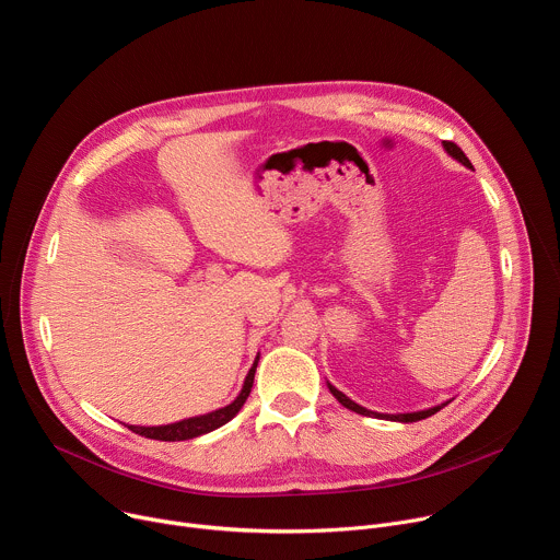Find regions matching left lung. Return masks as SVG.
<instances>
[{
	"label": "left lung",
	"instance_id": "1",
	"mask_svg": "<svg viewBox=\"0 0 560 560\" xmlns=\"http://www.w3.org/2000/svg\"><path fill=\"white\" fill-rule=\"evenodd\" d=\"M443 148H445V152L452 156V159H456L458 164H463L465 168H471V164H469V159L465 156V152L454 143V141H443ZM328 387H330V392H332V396L337 398V401L343 406V408H348V410H352V412H357V415H363V417H374V419H383V421H398V423H415V421H421V419H428V417H432V415H436L441 408H445L447 404H441V406H434V408H428V410H419V412H406V415H383V412H372V410H368V408H363V406H359V404H354L350 396H346L343 392H339L332 383H328Z\"/></svg>",
	"mask_w": 560,
	"mask_h": 560
}]
</instances>
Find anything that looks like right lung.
Here are the masks:
<instances>
[{"label": "right lung", "mask_w": 560, "mask_h": 560, "mask_svg": "<svg viewBox=\"0 0 560 560\" xmlns=\"http://www.w3.org/2000/svg\"><path fill=\"white\" fill-rule=\"evenodd\" d=\"M257 363H259V357L255 359L246 381H244V387L242 392H238V396L234 398V401L225 408H219L214 412H208V415H199V417H190V419H184V421H177V423H171V425H156V428H143V425H128V430H132L135 434H141L145 439H154V441H188V439H197L201 434H208L221 425H225L230 419H234L238 415V410L244 408L246 398L250 396V389H253V383H255V372H257Z\"/></svg>", "instance_id": "1"}]
</instances>
